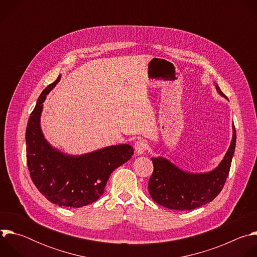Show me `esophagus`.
I'll return each instance as SVG.
<instances>
[{
	"label": "esophagus",
	"mask_w": 257,
	"mask_h": 257,
	"mask_svg": "<svg viewBox=\"0 0 257 257\" xmlns=\"http://www.w3.org/2000/svg\"><path fill=\"white\" fill-rule=\"evenodd\" d=\"M134 150L138 156L143 155L146 150V143L143 140H137L134 144Z\"/></svg>",
	"instance_id": "34e87169"
}]
</instances>
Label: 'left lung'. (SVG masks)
Masks as SVG:
<instances>
[{
  "label": "left lung",
  "mask_w": 257,
  "mask_h": 257,
  "mask_svg": "<svg viewBox=\"0 0 257 257\" xmlns=\"http://www.w3.org/2000/svg\"><path fill=\"white\" fill-rule=\"evenodd\" d=\"M219 95L227 96L214 83ZM229 149L216 168L205 173H189L169 160L152 158L154 173L149 181V192L154 201L170 209L191 210L212 201L222 191L230 172L236 146V130Z\"/></svg>",
  "instance_id": "obj_1"
}]
</instances>
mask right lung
Returning <instances> with one entry per match:
<instances>
[{
	"mask_svg": "<svg viewBox=\"0 0 257 257\" xmlns=\"http://www.w3.org/2000/svg\"><path fill=\"white\" fill-rule=\"evenodd\" d=\"M60 79L59 75L44 89L30 114L25 133L27 166L35 187L49 201L78 208L102 195L109 176L131 159L134 150L125 143L73 156L52 146L42 131L41 116L47 95Z\"/></svg>",
	"mask_w": 257,
	"mask_h": 257,
	"instance_id": "obj_1",
	"label": "right lung"
}]
</instances>
